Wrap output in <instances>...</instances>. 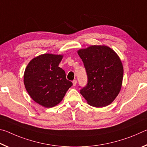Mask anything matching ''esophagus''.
<instances>
[{
	"instance_id": "obj_1",
	"label": "esophagus",
	"mask_w": 147,
	"mask_h": 147,
	"mask_svg": "<svg viewBox=\"0 0 147 147\" xmlns=\"http://www.w3.org/2000/svg\"><path fill=\"white\" fill-rule=\"evenodd\" d=\"M76 83H77V81L76 80H74L73 81V86H75L76 85Z\"/></svg>"
}]
</instances>
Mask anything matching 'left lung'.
<instances>
[{
  "label": "left lung",
  "instance_id": "obj_1",
  "mask_svg": "<svg viewBox=\"0 0 147 147\" xmlns=\"http://www.w3.org/2000/svg\"><path fill=\"white\" fill-rule=\"evenodd\" d=\"M78 54L88 76V83L80 89L81 94L92 106L102 108L110 104L122 86L123 67L120 58L106 46H91L79 50Z\"/></svg>",
  "mask_w": 147,
  "mask_h": 147
}]
</instances>
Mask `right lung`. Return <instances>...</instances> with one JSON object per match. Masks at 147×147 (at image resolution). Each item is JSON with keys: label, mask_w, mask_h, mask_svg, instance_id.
I'll use <instances>...</instances> for the list:
<instances>
[{"label": "right lung", "mask_w": 147, "mask_h": 147, "mask_svg": "<svg viewBox=\"0 0 147 147\" xmlns=\"http://www.w3.org/2000/svg\"><path fill=\"white\" fill-rule=\"evenodd\" d=\"M63 56L45 54L30 61L24 74V84L30 97L45 108L59 104L73 83L58 67Z\"/></svg>", "instance_id": "right-lung-1"}]
</instances>
